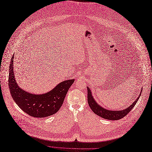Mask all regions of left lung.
Returning <instances> with one entry per match:
<instances>
[{"instance_id": "obj_1", "label": "left lung", "mask_w": 152, "mask_h": 152, "mask_svg": "<svg viewBox=\"0 0 152 152\" xmlns=\"http://www.w3.org/2000/svg\"><path fill=\"white\" fill-rule=\"evenodd\" d=\"M87 90H88V96H87L88 103L89 106L91 108V110L93 111L94 113H95L96 114L99 115V116L108 120H119L126 116V115L132 110V108H134V106L136 104V103L137 102V101L139 100L142 93V90H141V93L140 94L138 98H137V99L131 106H129L127 108H126V109H124V110H121V111H117V110L111 111V110H108L107 109H105V108L99 105L95 102V99H94V98L93 97L91 91L88 87H87Z\"/></svg>"}]
</instances>
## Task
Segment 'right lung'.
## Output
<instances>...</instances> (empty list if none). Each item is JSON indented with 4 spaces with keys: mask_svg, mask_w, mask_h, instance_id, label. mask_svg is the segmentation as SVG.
I'll list each match as a JSON object with an SVG mask.
<instances>
[{
    "mask_svg": "<svg viewBox=\"0 0 152 152\" xmlns=\"http://www.w3.org/2000/svg\"><path fill=\"white\" fill-rule=\"evenodd\" d=\"M13 59L9 67V86L12 98L25 113L34 118L50 116L59 110L66 94L75 79L59 83L49 92L41 95L28 93L20 87L16 82L13 72Z\"/></svg>",
    "mask_w": 152,
    "mask_h": 152,
    "instance_id": "right-lung-1",
    "label": "right lung"
}]
</instances>
